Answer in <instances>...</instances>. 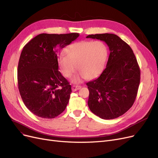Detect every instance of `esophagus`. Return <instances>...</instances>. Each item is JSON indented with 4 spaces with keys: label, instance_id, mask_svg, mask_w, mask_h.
Returning a JSON list of instances; mask_svg holds the SVG:
<instances>
[{
    "label": "esophagus",
    "instance_id": "obj_1",
    "mask_svg": "<svg viewBox=\"0 0 158 158\" xmlns=\"http://www.w3.org/2000/svg\"><path fill=\"white\" fill-rule=\"evenodd\" d=\"M81 88V86H79V85H73L72 86V90L73 91V92H75V91H77V90H79V89Z\"/></svg>",
    "mask_w": 158,
    "mask_h": 158
}]
</instances>
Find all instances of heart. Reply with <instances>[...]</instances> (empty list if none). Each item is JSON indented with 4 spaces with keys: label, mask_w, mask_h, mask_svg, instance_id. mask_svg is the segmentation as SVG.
Masks as SVG:
<instances>
[{
    "label": "heart",
    "mask_w": 158,
    "mask_h": 158,
    "mask_svg": "<svg viewBox=\"0 0 158 158\" xmlns=\"http://www.w3.org/2000/svg\"><path fill=\"white\" fill-rule=\"evenodd\" d=\"M66 56L60 54L58 63L61 73L70 78L76 70L79 73L72 79L73 83H78L81 77L92 79L99 75L104 70L108 49L101 40H83L71 44L65 50Z\"/></svg>",
    "instance_id": "obj_1"
}]
</instances>
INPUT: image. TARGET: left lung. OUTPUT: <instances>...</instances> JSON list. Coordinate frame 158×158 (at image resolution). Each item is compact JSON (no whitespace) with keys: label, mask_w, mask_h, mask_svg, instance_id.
<instances>
[{"label":"left lung","mask_w":158,"mask_h":158,"mask_svg":"<svg viewBox=\"0 0 158 158\" xmlns=\"http://www.w3.org/2000/svg\"><path fill=\"white\" fill-rule=\"evenodd\" d=\"M86 38L104 41L110 52L100 76L86 83L90 92L88 107L101 119L117 118L135 101L140 83L137 59L130 46L115 34H95Z\"/></svg>","instance_id":"1"}]
</instances>
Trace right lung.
<instances>
[{
  "mask_svg": "<svg viewBox=\"0 0 158 158\" xmlns=\"http://www.w3.org/2000/svg\"><path fill=\"white\" fill-rule=\"evenodd\" d=\"M79 36L41 33L23 48L20 54L17 80L25 106L40 118L52 119L62 113L72 92L71 85L59 70L57 52Z\"/></svg>",
  "mask_w": 158,
  "mask_h": 158,
  "instance_id": "add662e5",
  "label": "right lung"
}]
</instances>
